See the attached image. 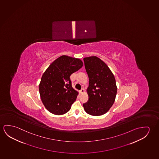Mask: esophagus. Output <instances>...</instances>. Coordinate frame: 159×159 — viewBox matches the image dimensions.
I'll list each match as a JSON object with an SVG mask.
<instances>
[{
	"instance_id": "esophagus-1",
	"label": "esophagus",
	"mask_w": 159,
	"mask_h": 159,
	"mask_svg": "<svg viewBox=\"0 0 159 159\" xmlns=\"http://www.w3.org/2000/svg\"><path fill=\"white\" fill-rule=\"evenodd\" d=\"M80 92L81 93H82V94L84 93V92H85V90H84V89H81V90L80 91Z\"/></svg>"
}]
</instances>
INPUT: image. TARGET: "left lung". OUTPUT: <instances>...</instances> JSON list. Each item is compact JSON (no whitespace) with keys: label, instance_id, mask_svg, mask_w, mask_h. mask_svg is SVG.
I'll list each match as a JSON object with an SVG mask.
<instances>
[{"label":"left lung","instance_id":"obj_1","mask_svg":"<svg viewBox=\"0 0 159 159\" xmlns=\"http://www.w3.org/2000/svg\"><path fill=\"white\" fill-rule=\"evenodd\" d=\"M89 79V100L83 107L89 115L98 116L107 112L115 102L117 86L115 76L107 64L96 56L84 58Z\"/></svg>","mask_w":159,"mask_h":159}]
</instances>
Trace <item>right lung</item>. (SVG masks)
<instances>
[{
  "label": "right lung",
  "instance_id": "obj_1",
  "mask_svg": "<svg viewBox=\"0 0 159 159\" xmlns=\"http://www.w3.org/2000/svg\"><path fill=\"white\" fill-rule=\"evenodd\" d=\"M80 59L61 56L53 61L43 74L39 85L42 102L54 115L68 112L78 92L71 86L70 76L83 66Z\"/></svg>",
  "mask_w": 159,
  "mask_h": 159
}]
</instances>
